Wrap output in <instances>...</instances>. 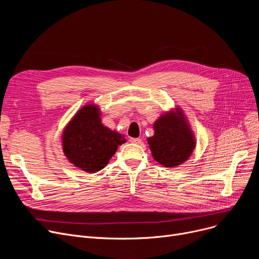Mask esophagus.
Wrapping results in <instances>:
<instances>
[{
	"mask_svg": "<svg viewBox=\"0 0 259 259\" xmlns=\"http://www.w3.org/2000/svg\"><path fill=\"white\" fill-rule=\"evenodd\" d=\"M130 142L133 143V144H138V145H141L143 143L142 139H140V138H131Z\"/></svg>",
	"mask_w": 259,
	"mask_h": 259,
	"instance_id": "1",
	"label": "esophagus"
}]
</instances>
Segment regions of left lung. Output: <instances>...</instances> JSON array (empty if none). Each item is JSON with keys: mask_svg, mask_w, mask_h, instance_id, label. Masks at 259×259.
<instances>
[{"mask_svg": "<svg viewBox=\"0 0 259 259\" xmlns=\"http://www.w3.org/2000/svg\"><path fill=\"white\" fill-rule=\"evenodd\" d=\"M154 135L148 138L153 158L167 168L186 161L195 148L194 134L180 107L162 114L154 125Z\"/></svg>", "mask_w": 259, "mask_h": 259, "instance_id": "8db88e82", "label": "left lung"}]
</instances>
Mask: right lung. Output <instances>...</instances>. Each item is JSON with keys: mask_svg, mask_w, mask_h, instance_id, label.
I'll list each match as a JSON object with an SVG mask.
<instances>
[{"mask_svg": "<svg viewBox=\"0 0 259 259\" xmlns=\"http://www.w3.org/2000/svg\"><path fill=\"white\" fill-rule=\"evenodd\" d=\"M98 106L89 104L76 112L65 127L62 143L65 156L76 168L95 173L106 167L124 135L105 127Z\"/></svg>", "mask_w": 259, "mask_h": 259, "instance_id": "right-lung-1", "label": "right lung"}]
</instances>
